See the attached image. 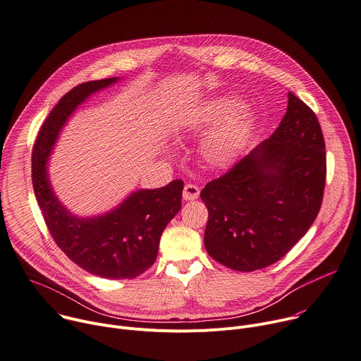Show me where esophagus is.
<instances>
[{
  "label": "esophagus",
  "instance_id": "obj_1",
  "mask_svg": "<svg viewBox=\"0 0 361 361\" xmlns=\"http://www.w3.org/2000/svg\"><path fill=\"white\" fill-rule=\"evenodd\" d=\"M199 193H201V190H199V188L193 183H186L185 188H183V201H195V199L199 197Z\"/></svg>",
  "mask_w": 361,
  "mask_h": 361
}]
</instances>
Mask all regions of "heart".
I'll return each mask as SVG.
<instances>
[{
  "instance_id": "1",
  "label": "heart",
  "mask_w": 361,
  "mask_h": 361,
  "mask_svg": "<svg viewBox=\"0 0 361 361\" xmlns=\"http://www.w3.org/2000/svg\"><path fill=\"white\" fill-rule=\"evenodd\" d=\"M236 97L224 96L207 103L188 120L189 133H207L220 126L202 145L205 162L216 169L231 166L243 153L252 130V114L241 110Z\"/></svg>"
}]
</instances>
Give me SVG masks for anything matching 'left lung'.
<instances>
[{"mask_svg": "<svg viewBox=\"0 0 361 361\" xmlns=\"http://www.w3.org/2000/svg\"><path fill=\"white\" fill-rule=\"evenodd\" d=\"M326 173L322 126L290 92L287 113L269 139L202 189L207 252L243 272L279 261L317 218Z\"/></svg>", "mask_w": 361, "mask_h": 361, "instance_id": "8db88e82", "label": "left lung"}]
</instances>
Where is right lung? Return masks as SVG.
<instances>
[{
	"instance_id": "right-lung-1",
	"label": "right lung",
	"mask_w": 361,
	"mask_h": 361,
	"mask_svg": "<svg viewBox=\"0 0 361 361\" xmlns=\"http://www.w3.org/2000/svg\"><path fill=\"white\" fill-rule=\"evenodd\" d=\"M117 77L78 85L64 94L39 129L32 147V188L47 228L59 248L80 268L109 279L135 278L153 265L164 229L182 207L183 182L140 189L107 214L80 218L57 199L47 171L49 157L71 113L90 94Z\"/></svg>"
}]
</instances>
